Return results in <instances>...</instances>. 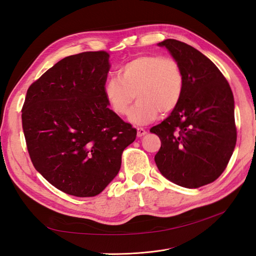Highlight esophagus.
I'll list each match as a JSON object with an SVG mask.
<instances>
[{"instance_id":"1","label":"esophagus","mask_w":256,"mask_h":256,"mask_svg":"<svg viewBox=\"0 0 256 256\" xmlns=\"http://www.w3.org/2000/svg\"><path fill=\"white\" fill-rule=\"evenodd\" d=\"M146 134H147V131H146L145 129H143V128H138V129H136V136H138V138L144 136Z\"/></svg>"}]
</instances>
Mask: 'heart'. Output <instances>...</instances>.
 Here are the masks:
<instances>
[{"mask_svg":"<svg viewBox=\"0 0 256 256\" xmlns=\"http://www.w3.org/2000/svg\"><path fill=\"white\" fill-rule=\"evenodd\" d=\"M112 111L126 115L134 100L136 104L128 115L138 126L156 120L159 113H170L180 104L184 92V74L178 62L161 56H141L129 60L109 78L104 88Z\"/></svg>","mask_w":256,"mask_h":256,"instance_id":"obj_1","label":"heart"}]
</instances>
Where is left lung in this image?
<instances>
[{"label": "left lung", "mask_w": 256, "mask_h": 256, "mask_svg": "<svg viewBox=\"0 0 256 256\" xmlns=\"http://www.w3.org/2000/svg\"><path fill=\"white\" fill-rule=\"evenodd\" d=\"M158 46L180 65L184 92L176 109L150 129L161 141L154 162L170 182L202 187L223 173L235 148L233 92L218 67L196 48L176 40Z\"/></svg>", "instance_id": "1"}]
</instances>
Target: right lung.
I'll list each match as a JSON object with an SVG mask.
<instances>
[{
	"label": "right lung",
	"instance_id": "1",
	"mask_svg": "<svg viewBox=\"0 0 256 256\" xmlns=\"http://www.w3.org/2000/svg\"><path fill=\"white\" fill-rule=\"evenodd\" d=\"M106 51L67 56L26 92L22 128L33 166L67 194H99L122 164L136 130L109 109L104 88L110 70Z\"/></svg>",
	"mask_w": 256,
	"mask_h": 256
}]
</instances>
